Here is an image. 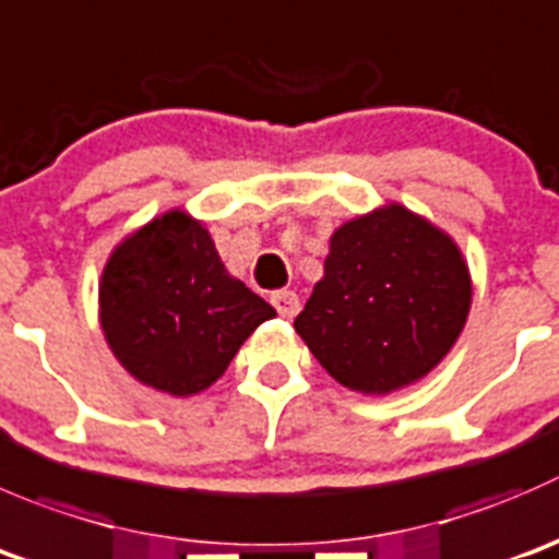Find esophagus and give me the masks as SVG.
Wrapping results in <instances>:
<instances>
[{"mask_svg": "<svg viewBox=\"0 0 559 559\" xmlns=\"http://www.w3.org/2000/svg\"><path fill=\"white\" fill-rule=\"evenodd\" d=\"M270 302H273L275 311H278L281 317H286V319H292L297 311H300V297H297L292 289L273 292V297H270Z\"/></svg>", "mask_w": 559, "mask_h": 559, "instance_id": "1", "label": "esophagus"}]
</instances>
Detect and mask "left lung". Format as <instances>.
<instances>
[{
    "mask_svg": "<svg viewBox=\"0 0 559 559\" xmlns=\"http://www.w3.org/2000/svg\"><path fill=\"white\" fill-rule=\"evenodd\" d=\"M469 297L467 264L451 237L390 204L335 231L324 278L295 330L341 384L390 393L448 355Z\"/></svg>",
    "mask_w": 559,
    "mask_h": 559,
    "instance_id": "left-lung-1",
    "label": "left lung"
}]
</instances>
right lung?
<instances>
[{
	"label": "right lung",
	"instance_id": "obj_1",
	"mask_svg": "<svg viewBox=\"0 0 559 559\" xmlns=\"http://www.w3.org/2000/svg\"><path fill=\"white\" fill-rule=\"evenodd\" d=\"M275 308L231 278L199 221L166 213L130 235L100 281L108 346L139 382L171 395L210 388Z\"/></svg>",
	"mask_w": 559,
	"mask_h": 559
}]
</instances>
